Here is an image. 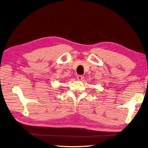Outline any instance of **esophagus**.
<instances>
[{"label":"esophagus","mask_w":148,"mask_h":148,"mask_svg":"<svg viewBox=\"0 0 148 148\" xmlns=\"http://www.w3.org/2000/svg\"><path fill=\"white\" fill-rule=\"evenodd\" d=\"M83 78H84V77L82 76V75H79V76H77V80H79V81H83Z\"/></svg>","instance_id":"34e87169"}]
</instances>
